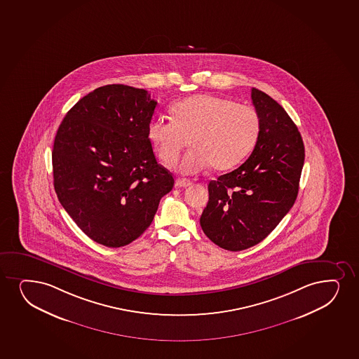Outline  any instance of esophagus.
Listing matches in <instances>:
<instances>
[{
  "label": "esophagus",
  "instance_id": "esophagus-1",
  "mask_svg": "<svg viewBox=\"0 0 359 359\" xmlns=\"http://www.w3.org/2000/svg\"><path fill=\"white\" fill-rule=\"evenodd\" d=\"M192 182L190 180H187V179H177V187H187V186H190Z\"/></svg>",
  "mask_w": 359,
  "mask_h": 359
}]
</instances>
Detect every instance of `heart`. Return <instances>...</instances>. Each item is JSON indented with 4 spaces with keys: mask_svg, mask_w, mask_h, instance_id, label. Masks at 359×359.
<instances>
[{
    "mask_svg": "<svg viewBox=\"0 0 359 359\" xmlns=\"http://www.w3.org/2000/svg\"><path fill=\"white\" fill-rule=\"evenodd\" d=\"M259 131L256 110L210 93L175 102L170 118H154L148 125L149 140L165 165L177 163L190 140L192 149L180 165L185 174L236 167L256 147Z\"/></svg>",
    "mask_w": 359,
    "mask_h": 359,
    "instance_id": "heart-1",
    "label": "heart"
}]
</instances>
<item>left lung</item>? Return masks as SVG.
I'll list each match as a JSON object with an SVG mask.
<instances>
[{
    "mask_svg": "<svg viewBox=\"0 0 359 359\" xmlns=\"http://www.w3.org/2000/svg\"><path fill=\"white\" fill-rule=\"evenodd\" d=\"M251 100L261 121L256 147L239 168L209 182L201 216L205 236L229 251L261 243L285 217L297 199L305 157L286 110L255 88Z\"/></svg>",
    "mask_w": 359,
    "mask_h": 359,
    "instance_id": "left-lung-1",
    "label": "left lung"
}]
</instances>
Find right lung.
Listing matches in <instances>:
<instances>
[{"label": "right lung", "mask_w": 359, "mask_h": 359, "mask_svg": "<svg viewBox=\"0 0 359 359\" xmlns=\"http://www.w3.org/2000/svg\"><path fill=\"white\" fill-rule=\"evenodd\" d=\"M156 104L147 90L106 85L76 102L57 130L51 154L57 198L98 244L120 248L140 238L173 189L148 137Z\"/></svg>", "instance_id": "1"}]
</instances>
